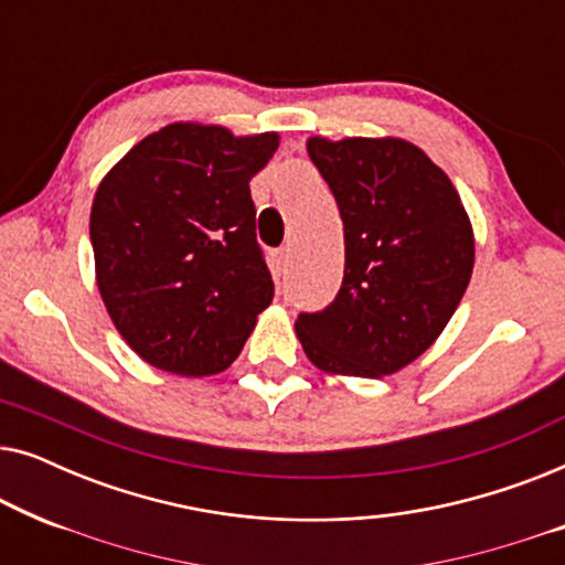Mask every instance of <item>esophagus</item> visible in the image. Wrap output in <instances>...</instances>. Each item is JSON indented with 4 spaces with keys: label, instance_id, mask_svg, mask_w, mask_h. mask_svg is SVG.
<instances>
[{
    "label": "esophagus",
    "instance_id": "1",
    "mask_svg": "<svg viewBox=\"0 0 565 565\" xmlns=\"http://www.w3.org/2000/svg\"><path fill=\"white\" fill-rule=\"evenodd\" d=\"M275 265H277V269H280V273H285V269H288V265H290V246H282V249L275 252Z\"/></svg>",
    "mask_w": 565,
    "mask_h": 565
}]
</instances>
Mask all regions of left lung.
Returning a JSON list of instances; mask_svg holds the SVG:
<instances>
[{
    "instance_id": "8db88e82",
    "label": "left lung",
    "mask_w": 565,
    "mask_h": 565,
    "mask_svg": "<svg viewBox=\"0 0 565 565\" xmlns=\"http://www.w3.org/2000/svg\"><path fill=\"white\" fill-rule=\"evenodd\" d=\"M308 157L344 223V277L298 313L308 360L381 377L414 362L452 319L473 273V231L450 177L401 138H311Z\"/></svg>"
}]
</instances>
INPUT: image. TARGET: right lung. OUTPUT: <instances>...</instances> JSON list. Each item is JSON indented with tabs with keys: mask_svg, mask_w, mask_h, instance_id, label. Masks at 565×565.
I'll use <instances>...</instances> for the list:
<instances>
[{
	"mask_svg": "<svg viewBox=\"0 0 565 565\" xmlns=\"http://www.w3.org/2000/svg\"><path fill=\"white\" fill-rule=\"evenodd\" d=\"M277 141L172 122L99 182L89 215L97 288L149 365L188 377L221 373L273 303L249 180Z\"/></svg>",
	"mask_w": 565,
	"mask_h": 565,
	"instance_id": "right-lung-1",
	"label": "right lung"
}]
</instances>
